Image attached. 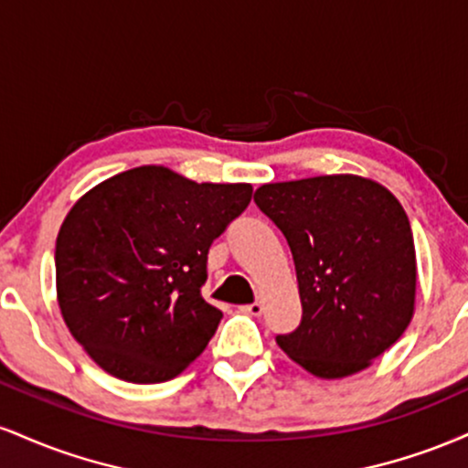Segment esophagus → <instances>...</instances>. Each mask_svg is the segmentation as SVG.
Instances as JSON below:
<instances>
[{"instance_id":"esophagus-1","label":"esophagus","mask_w":468,"mask_h":468,"mask_svg":"<svg viewBox=\"0 0 468 468\" xmlns=\"http://www.w3.org/2000/svg\"><path fill=\"white\" fill-rule=\"evenodd\" d=\"M241 313L250 314V316H260L261 313H264V303L261 302H255V303H249V305H241Z\"/></svg>"}]
</instances>
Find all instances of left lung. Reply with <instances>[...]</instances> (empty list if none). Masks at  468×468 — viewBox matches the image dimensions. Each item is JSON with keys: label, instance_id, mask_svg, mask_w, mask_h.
<instances>
[{"label": "left lung", "instance_id": "8db88e82", "mask_svg": "<svg viewBox=\"0 0 468 468\" xmlns=\"http://www.w3.org/2000/svg\"><path fill=\"white\" fill-rule=\"evenodd\" d=\"M260 211L288 239L302 321L277 346L310 374L361 372L399 341L416 299V249L405 208L358 176L264 185Z\"/></svg>", "mask_w": 468, "mask_h": 468}]
</instances>
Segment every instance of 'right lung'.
Segmentation results:
<instances>
[{
  "mask_svg": "<svg viewBox=\"0 0 468 468\" xmlns=\"http://www.w3.org/2000/svg\"><path fill=\"white\" fill-rule=\"evenodd\" d=\"M250 196L138 166L74 204L55 249L58 308L107 374L165 383L200 356L222 321L202 297L208 249Z\"/></svg>",
  "mask_w": 468,
  "mask_h": 468,
  "instance_id": "right-lung-1",
  "label": "right lung"
}]
</instances>
